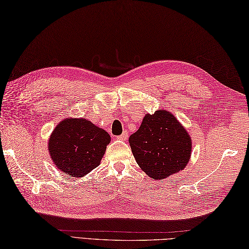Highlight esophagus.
<instances>
[{"label":"esophagus","instance_id":"esophagus-1","mask_svg":"<svg viewBox=\"0 0 249 249\" xmlns=\"http://www.w3.org/2000/svg\"><path fill=\"white\" fill-rule=\"evenodd\" d=\"M117 139H118V140H121V141H125V140H128V133H126V132H124L123 134L118 135V137H117Z\"/></svg>","mask_w":249,"mask_h":249}]
</instances>
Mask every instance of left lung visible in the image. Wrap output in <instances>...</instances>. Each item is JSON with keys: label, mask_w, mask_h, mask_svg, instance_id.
Returning a JSON list of instances; mask_svg holds the SVG:
<instances>
[{"label": "left lung", "mask_w": 249, "mask_h": 249, "mask_svg": "<svg viewBox=\"0 0 249 249\" xmlns=\"http://www.w3.org/2000/svg\"><path fill=\"white\" fill-rule=\"evenodd\" d=\"M129 143L138 165L154 180L181 171L189 162L192 140L186 130L166 110L146 114Z\"/></svg>", "instance_id": "1"}]
</instances>
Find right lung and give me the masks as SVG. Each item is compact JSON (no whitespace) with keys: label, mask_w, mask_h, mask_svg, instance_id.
<instances>
[{"label":"right lung","mask_w":249,"mask_h":249,"mask_svg":"<svg viewBox=\"0 0 249 249\" xmlns=\"http://www.w3.org/2000/svg\"><path fill=\"white\" fill-rule=\"evenodd\" d=\"M109 142V134L91 121L68 118L54 129L49 151L60 171L80 178L100 165Z\"/></svg>","instance_id":"right-lung-1"}]
</instances>
